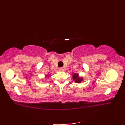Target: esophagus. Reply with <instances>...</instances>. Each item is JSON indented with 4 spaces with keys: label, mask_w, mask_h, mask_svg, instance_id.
<instances>
[{
    "label": "esophagus",
    "mask_w": 125,
    "mask_h": 125,
    "mask_svg": "<svg viewBox=\"0 0 125 125\" xmlns=\"http://www.w3.org/2000/svg\"><path fill=\"white\" fill-rule=\"evenodd\" d=\"M63 70H64V69H63V68H59V70L60 71H63Z\"/></svg>",
    "instance_id": "esophagus-1"
}]
</instances>
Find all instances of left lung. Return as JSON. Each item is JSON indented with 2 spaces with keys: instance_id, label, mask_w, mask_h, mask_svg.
<instances>
[{
  "instance_id": "1",
  "label": "left lung",
  "mask_w": 125,
  "mask_h": 125,
  "mask_svg": "<svg viewBox=\"0 0 125 125\" xmlns=\"http://www.w3.org/2000/svg\"><path fill=\"white\" fill-rule=\"evenodd\" d=\"M73 78L74 81H75V82H76V83H80V82L83 80V79L79 77L78 76V74H76V73H75L74 75H73Z\"/></svg>"
}]
</instances>
